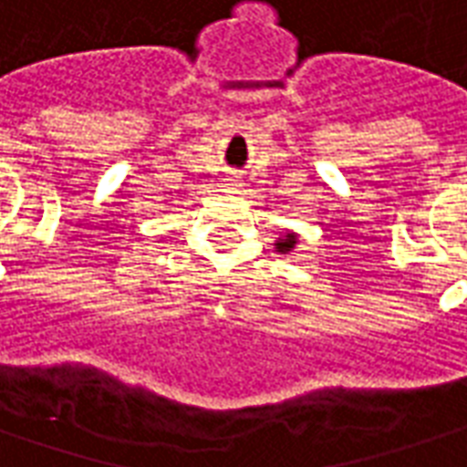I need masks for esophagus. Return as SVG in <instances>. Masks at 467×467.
Returning <instances> with one entry per match:
<instances>
[{
  "instance_id": "obj_1",
  "label": "esophagus",
  "mask_w": 467,
  "mask_h": 467,
  "mask_svg": "<svg viewBox=\"0 0 467 467\" xmlns=\"http://www.w3.org/2000/svg\"><path fill=\"white\" fill-rule=\"evenodd\" d=\"M223 186H226V189H231V192H234V189H238L241 183H238V179H226V183H223Z\"/></svg>"
}]
</instances>
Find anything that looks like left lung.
Segmentation results:
<instances>
[{
	"label": "left lung",
	"mask_w": 467,
	"mask_h": 467,
	"mask_svg": "<svg viewBox=\"0 0 467 467\" xmlns=\"http://www.w3.org/2000/svg\"><path fill=\"white\" fill-rule=\"evenodd\" d=\"M294 246H296V234H288V236L281 238V241L275 244V248H278L281 254H288V251H291Z\"/></svg>",
	"instance_id": "left-lung-1"
}]
</instances>
